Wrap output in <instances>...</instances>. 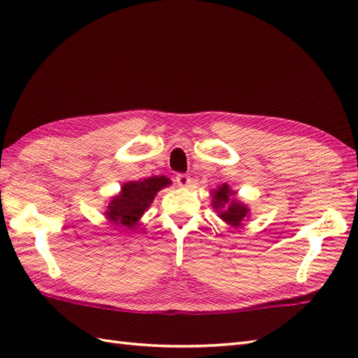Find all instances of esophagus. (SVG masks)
Returning a JSON list of instances; mask_svg holds the SVG:
<instances>
[{"mask_svg": "<svg viewBox=\"0 0 358 358\" xmlns=\"http://www.w3.org/2000/svg\"><path fill=\"white\" fill-rule=\"evenodd\" d=\"M176 182H178V185H179V187L185 188V187H189L191 178H189V175H183V173H180V175H178V176H176Z\"/></svg>", "mask_w": 358, "mask_h": 358, "instance_id": "34e87169", "label": "esophagus"}]
</instances>
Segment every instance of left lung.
Wrapping results in <instances>:
<instances>
[{"instance_id": "obj_1", "label": "left lung", "mask_w": 358, "mask_h": 358, "mask_svg": "<svg viewBox=\"0 0 358 358\" xmlns=\"http://www.w3.org/2000/svg\"><path fill=\"white\" fill-rule=\"evenodd\" d=\"M212 206L220 213V218L231 227H241L246 220L249 209L236 199L230 200V197L234 196V191H231L230 187L224 183L218 189L212 191Z\"/></svg>"}]
</instances>
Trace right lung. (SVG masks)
Returning a JSON list of instances; mask_svg holds the SVG:
<instances>
[{"label":"right lung","mask_w":358,"mask_h":358,"mask_svg":"<svg viewBox=\"0 0 358 358\" xmlns=\"http://www.w3.org/2000/svg\"><path fill=\"white\" fill-rule=\"evenodd\" d=\"M166 176H152L137 182H127L121 192L107 206L106 218L119 229H134L138 220L154 201L157 192L170 185Z\"/></svg>","instance_id":"obj_1"}]
</instances>
